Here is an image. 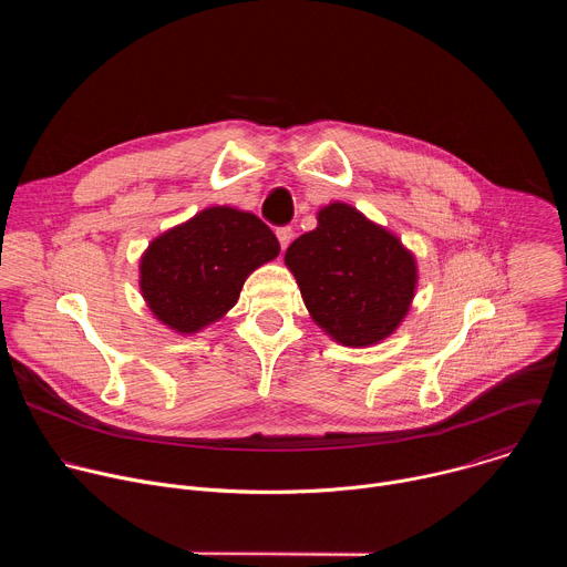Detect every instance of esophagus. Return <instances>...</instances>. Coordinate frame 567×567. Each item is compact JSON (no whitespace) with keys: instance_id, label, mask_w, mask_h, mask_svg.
Wrapping results in <instances>:
<instances>
[{"instance_id":"esophagus-1","label":"esophagus","mask_w":567,"mask_h":567,"mask_svg":"<svg viewBox=\"0 0 567 567\" xmlns=\"http://www.w3.org/2000/svg\"><path fill=\"white\" fill-rule=\"evenodd\" d=\"M276 235H278L280 247H282V249H287V247H289V241H291V237H293V228H291V226H280V228L276 230Z\"/></svg>"}]
</instances>
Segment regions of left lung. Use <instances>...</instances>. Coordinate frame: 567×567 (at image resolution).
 I'll use <instances>...</instances> for the list:
<instances>
[{
	"instance_id": "left-lung-1",
	"label": "left lung",
	"mask_w": 567,
	"mask_h": 567,
	"mask_svg": "<svg viewBox=\"0 0 567 567\" xmlns=\"http://www.w3.org/2000/svg\"><path fill=\"white\" fill-rule=\"evenodd\" d=\"M318 326L350 348L390 337L415 296V258L348 204L318 213V226L285 254Z\"/></svg>"
}]
</instances>
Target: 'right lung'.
I'll return each mask as SVG.
<instances>
[{"instance_id":"1","label":"right lung","mask_w":567,"mask_h":567,"mask_svg":"<svg viewBox=\"0 0 567 567\" xmlns=\"http://www.w3.org/2000/svg\"><path fill=\"white\" fill-rule=\"evenodd\" d=\"M278 254V237L260 217L206 208L152 241L141 260V291L161 322L190 334L224 316L247 276Z\"/></svg>"}]
</instances>
